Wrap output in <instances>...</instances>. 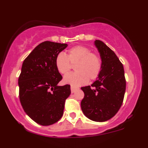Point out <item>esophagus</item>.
I'll return each instance as SVG.
<instances>
[{"mask_svg": "<svg viewBox=\"0 0 148 148\" xmlns=\"http://www.w3.org/2000/svg\"><path fill=\"white\" fill-rule=\"evenodd\" d=\"M77 90H78V88L74 87V86H71V92H72V93L75 92V91Z\"/></svg>", "mask_w": 148, "mask_h": 148, "instance_id": "34e87169", "label": "esophagus"}]
</instances>
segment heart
I'll return each mask as SVG.
<instances>
[{
	"label": "heart",
	"mask_w": 148,
	"mask_h": 148,
	"mask_svg": "<svg viewBox=\"0 0 148 148\" xmlns=\"http://www.w3.org/2000/svg\"><path fill=\"white\" fill-rule=\"evenodd\" d=\"M56 67L62 75L70 72L72 64H74L76 72L64 76L63 81L73 86L86 84L88 80L96 79L101 69V58L96 53L91 52L86 46L78 45L69 49L66 56L60 53L56 58Z\"/></svg>",
	"instance_id": "1"
}]
</instances>
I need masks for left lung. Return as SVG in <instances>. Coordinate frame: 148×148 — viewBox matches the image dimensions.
<instances>
[{"label":"left lung","mask_w":148,"mask_h":148,"mask_svg":"<svg viewBox=\"0 0 148 148\" xmlns=\"http://www.w3.org/2000/svg\"><path fill=\"white\" fill-rule=\"evenodd\" d=\"M95 45L101 59V69L91 86L82 87L84 97L81 109L88 118L105 122L113 118L123 104L126 80L122 62L108 46L100 40Z\"/></svg>","instance_id":"1"}]
</instances>
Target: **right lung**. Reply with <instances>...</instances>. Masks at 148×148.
Returning a JSON list of instances; mask_svg holds the SVG:
<instances>
[{"label":"right lung","mask_w":148,"mask_h":148,"mask_svg":"<svg viewBox=\"0 0 148 148\" xmlns=\"http://www.w3.org/2000/svg\"><path fill=\"white\" fill-rule=\"evenodd\" d=\"M67 44L45 41L23 61L18 77L19 99L27 115L35 123L48 126L63 115L70 85L58 86L62 76L56 67V58Z\"/></svg>","instance_id":"right-lung-1"}]
</instances>
